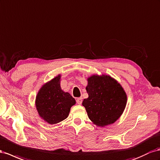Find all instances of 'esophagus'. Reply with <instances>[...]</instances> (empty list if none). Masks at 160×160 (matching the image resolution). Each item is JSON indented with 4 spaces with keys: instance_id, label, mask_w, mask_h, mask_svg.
Masks as SVG:
<instances>
[{
    "instance_id": "34e87169",
    "label": "esophagus",
    "mask_w": 160,
    "mask_h": 160,
    "mask_svg": "<svg viewBox=\"0 0 160 160\" xmlns=\"http://www.w3.org/2000/svg\"><path fill=\"white\" fill-rule=\"evenodd\" d=\"M77 103H78V104H81L82 103V98H79L77 99Z\"/></svg>"
}]
</instances>
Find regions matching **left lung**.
<instances>
[{
  "mask_svg": "<svg viewBox=\"0 0 160 160\" xmlns=\"http://www.w3.org/2000/svg\"><path fill=\"white\" fill-rule=\"evenodd\" d=\"M86 91L88 98L82 105L89 118L98 127L114 123L126 108L127 96L124 89L113 77L108 75H92L88 78Z\"/></svg>",
  "mask_w": 160,
  "mask_h": 160,
  "instance_id": "obj_1",
  "label": "left lung"
}]
</instances>
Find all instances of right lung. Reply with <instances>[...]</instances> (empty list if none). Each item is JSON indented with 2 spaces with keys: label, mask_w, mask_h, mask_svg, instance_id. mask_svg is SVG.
<instances>
[{
  "label": "right lung",
  "mask_w": 160,
  "mask_h": 160,
  "mask_svg": "<svg viewBox=\"0 0 160 160\" xmlns=\"http://www.w3.org/2000/svg\"><path fill=\"white\" fill-rule=\"evenodd\" d=\"M61 75H58L42 85L36 97L35 104L40 117L50 124L66 119L76 101L60 87Z\"/></svg>",
  "instance_id": "1"
}]
</instances>
